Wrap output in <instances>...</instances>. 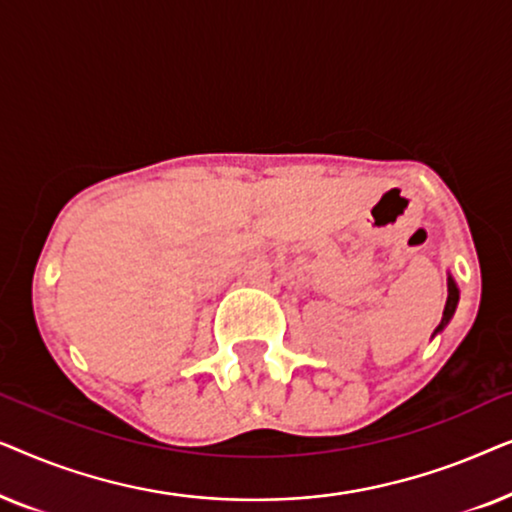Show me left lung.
<instances>
[{"label":"left lung","instance_id":"left-lung-1","mask_svg":"<svg viewBox=\"0 0 512 512\" xmlns=\"http://www.w3.org/2000/svg\"><path fill=\"white\" fill-rule=\"evenodd\" d=\"M457 305H459V286L452 279L450 272H447V303H445V310H443V319H440V324H438L436 331H433V335L445 331V326L450 324V319L454 317V310H457Z\"/></svg>","mask_w":512,"mask_h":512}]
</instances>
